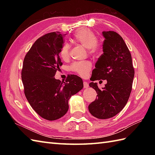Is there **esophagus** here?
I'll use <instances>...</instances> for the list:
<instances>
[{"label":"esophagus","mask_w":155,"mask_h":155,"mask_svg":"<svg viewBox=\"0 0 155 155\" xmlns=\"http://www.w3.org/2000/svg\"><path fill=\"white\" fill-rule=\"evenodd\" d=\"M83 86H84V88H88V83H87L86 81H84L83 82Z\"/></svg>","instance_id":"obj_1"}]
</instances>
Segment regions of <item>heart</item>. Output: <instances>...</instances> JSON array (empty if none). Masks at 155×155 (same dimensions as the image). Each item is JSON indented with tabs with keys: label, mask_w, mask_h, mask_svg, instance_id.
<instances>
[{
	"label": "heart",
	"mask_w": 155,
	"mask_h": 155,
	"mask_svg": "<svg viewBox=\"0 0 155 155\" xmlns=\"http://www.w3.org/2000/svg\"><path fill=\"white\" fill-rule=\"evenodd\" d=\"M74 41L88 48L89 54L93 57H99L102 53L100 42L97 41V36L90 29L83 28L76 31L74 35ZM71 45L64 42L61 49V57L65 60L70 56ZM92 65L88 61L74 62L70 67L71 71L74 72L81 77H86L91 71Z\"/></svg>",
	"instance_id": "1"
}]
</instances>
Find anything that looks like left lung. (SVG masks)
Segmentation results:
<instances>
[{
	"label": "left lung",
	"instance_id": "left-lung-1",
	"mask_svg": "<svg viewBox=\"0 0 155 155\" xmlns=\"http://www.w3.org/2000/svg\"><path fill=\"white\" fill-rule=\"evenodd\" d=\"M103 35V54L95 64L91 81L107 80V83L101 90L97 83L89 84L97 98L88 105V110L94 117L107 119L120 113L127 103L134 70L130 52L120 35L114 31H104Z\"/></svg>",
	"mask_w": 155,
	"mask_h": 155
}]
</instances>
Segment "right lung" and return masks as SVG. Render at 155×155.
Here are the masks:
<instances>
[{"instance_id": "right-lung-1", "label": "right lung", "mask_w": 155, "mask_h": 155, "mask_svg": "<svg viewBox=\"0 0 155 155\" xmlns=\"http://www.w3.org/2000/svg\"><path fill=\"white\" fill-rule=\"evenodd\" d=\"M63 36L58 32L42 36L23 61L21 77L25 97L36 113L48 120L63 117L68 110L69 98L83 87V80L77 75H68L65 81L54 77L62 64L59 53Z\"/></svg>"}]
</instances>
